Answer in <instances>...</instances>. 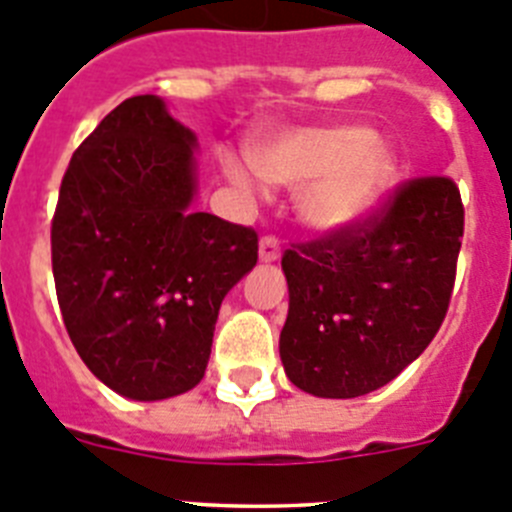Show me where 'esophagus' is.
Here are the masks:
<instances>
[{
    "label": "esophagus",
    "mask_w": 512,
    "mask_h": 512,
    "mask_svg": "<svg viewBox=\"0 0 512 512\" xmlns=\"http://www.w3.org/2000/svg\"><path fill=\"white\" fill-rule=\"evenodd\" d=\"M280 252H283V247H280V239L275 237V234H265V237L260 239V260L262 262H275L280 257Z\"/></svg>",
    "instance_id": "1"
}]
</instances>
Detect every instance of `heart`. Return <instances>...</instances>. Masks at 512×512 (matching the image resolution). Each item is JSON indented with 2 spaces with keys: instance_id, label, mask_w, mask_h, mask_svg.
I'll use <instances>...</instances> for the list:
<instances>
[{
  "instance_id": "b5f03b06",
  "label": "heart",
  "mask_w": 512,
  "mask_h": 512,
  "mask_svg": "<svg viewBox=\"0 0 512 512\" xmlns=\"http://www.w3.org/2000/svg\"><path fill=\"white\" fill-rule=\"evenodd\" d=\"M250 160L224 155L229 181L245 193L265 181L298 188V211L311 227L342 229L377 206L395 178V158L385 142L365 127L296 130L252 142Z\"/></svg>"
}]
</instances>
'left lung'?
Returning <instances> with one entry per match:
<instances>
[{"label":"left lung","instance_id":"1","mask_svg":"<svg viewBox=\"0 0 512 512\" xmlns=\"http://www.w3.org/2000/svg\"><path fill=\"white\" fill-rule=\"evenodd\" d=\"M462 237L457 183L418 176L357 222L290 245L288 380L319 398H357L398 377L444 324Z\"/></svg>","mask_w":512,"mask_h":512}]
</instances>
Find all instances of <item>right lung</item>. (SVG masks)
<instances>
[{
    "instance_id": "add662e5",
    "label": "right lung",
    "mask_w": 512,
    "mask_h": 512,
    "mask_svg": "<svg viewBox=\"0 0 512 512\" xmlns=\"http://www.w3.org/2000/svg\"><path fill=\"white\" fill-rule=\"evenodd\" d=\"M196 137L132 96L76 147L50 224L58 306L91 372L132 400L196 388L257 232L191 211Z\"/></svg>"
}]
</instances>
